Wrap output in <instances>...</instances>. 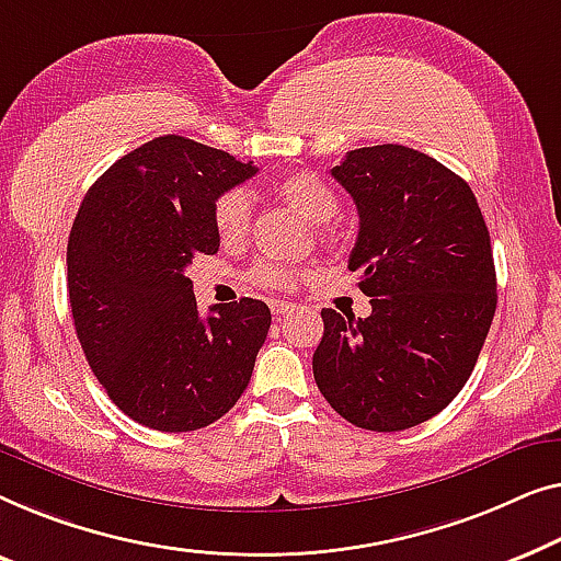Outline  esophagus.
Returning a JSON list of instances; mask_svg holds the SVG:
<instances>
[{
	"label": "esophagus",
	"mask_w": 561,
	"mask_h": 561,
	"mask_svg": "<svg viewBox=\"0 0 561 561\" xmlns=\"http://www.w3.org/2000/svg\"><path fill=\"white\" fill-rule=\"evenodd\" d=\"M291 310H295V305L291 302H272V312L277 314V318H282V314H289Z\"/></svg>",
	"instance_id": "1"
}]
</instances>
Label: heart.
<instances>
[{
  "label": "heart",
  "instance_id": "obj_1",
  "mask_svg": "<svg viewBox=\"0 0 561 561\" xmlns=\"http://www.w3.org/2000/svg\"><path fill=\"white\" fill-rule=\"evenodd\" d=\"M277 193L314 226L328 224L337 213V195L333 193V187L322 178L310 175V172H297V175L279 180ZM210 218L220 241L241 243L247 239L251 224L249 193L241 191V187H231V191L220 193L216 203H213ZM251 279L266 289H287L295 284L297 272L284 262H259L254 272H251Z\"/></svg>",
  "mask_w": 561,
  "mask_h": 561
}]
</instances>
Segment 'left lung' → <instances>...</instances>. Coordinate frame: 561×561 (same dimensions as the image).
<instances>
[{
	"label": "left lung",
	"instance_id": "1",
	"mask_svg": "<svg viewBox=\"0 0 561 561\" xmlns=\"http://www.w3.org/2000/svg\"><path fill=\"white\" fill-rule=\"evenodd\" d=\"M330 175L358 208L348 270L370 314L320 312L314 381L356 427H416L460 393L491 330V233L470 185L416 149H351Z\"/></svg>",
	"mask_w": 561,
	"mask_h": 561
}]
</instances>
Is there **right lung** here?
I'll use <instances>...</instances> for the list:
<instances>
[{
    "label": "right lung",
    "mask_w": 561,
    "mask_h": 561,
    "mask_svg": "<svg viewBox=\"0 0 561 561\" xmlns=\"http://www.w3.org/2000/svg\"><path fill=\"white\" fill-rule=\"evenodd\" d=\"M256 175L251 162L164 134L116 160L68 236V297L85 360L134 422L193 432L251 381L272 312L262 299L198 312L187 266L220 247L213 203Z\"/></svg>",
    "instance_id": "right-lung-1"
}]
</instances>
